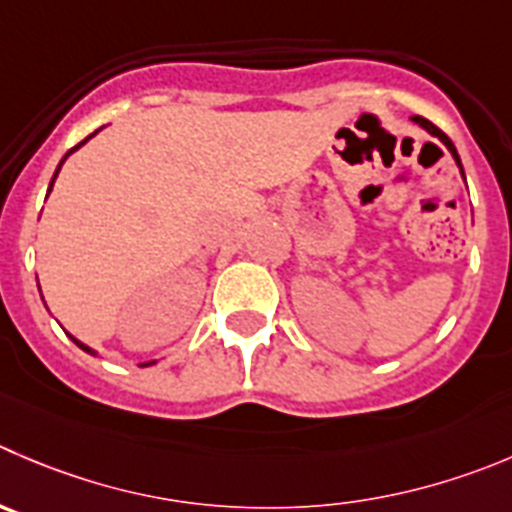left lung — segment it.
Returning a JSON list of instances; mask_svg holds the SVG:
<instances>
[{
    "mask_svg": "<svg viewBox=\"0 0 512 512\" xmlns=\"http://www.w3.org/2000/svg\"><path fill=\"white\" fill-rule=\"evenodd\" d=\"M412 120H415V123H420V125H422V128H425V130H427V133H432V135H435V138H440V140H442V143H445V145H447V150H450V153H452V155H455L457 165H460V170H462V163H460V155H457V150H455V145H452V140H450V138H447V135H445V133H442V130H440V128H437V125H432V123H430V120L420 118V115H415V118H412ZM462 175H465V173H462Z\"/></svg>",
    "mask_w": 512,
    "mask_h": 512,
    "instance_id": "left-lung-1",
    "label": "left lung"
}]
</instances>
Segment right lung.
Instances as JSON below:
<instances>
[{
    "instance_id": "obj_1",
    "label": "right lung",
    "mask_w": 512,
    "mask_h": 512,
    "mask_svg": "<svg viewBox=\"0 0 512 512\" xmlns=\"http://www.w3.org/2000/svg\"><path fill=\"white\" fill-rule=\"evenodd\" d=\"M95 133H97V130H95ZM95 133H92V135H95ZM92 135H90V138H92ZM90 138H85V140H82V143H77V145H75V148H72V150H70V153H75V150H77V148H80V145H85V143H87V140H90ZM70 153H67V155H70ZM67 155H65V158H67ZM65 158H62V163H65ZM62 163H60V165H62ZM60 165H57L55 175H52V183H55L57 173H60ZM52 183H50V191H52ZM75 344H77V347H80V349H85V352H90V354H92V349H90V347H85V344H80V342H77V339H75ZM148 364H153V362H148ZM148 364H145V367H148Z\"/></svg>"
}]
</instances>
